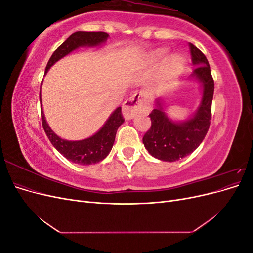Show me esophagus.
I'll return each mask as SVG.
<instances>
[{
    "label": "esophagus",
    "instance_id": "1",
    "mask_svg": "<svg viewBox=\"0 0 253 253\" xmlns=\"http://www.w3.org/2000/svg\"><path fill=\"white\" fill-rule=\"evenodd\" d=\"M149 102L150 100L147 93L144 90H140L125 101L122 106V114L126 119H132L136 114L147 111L149 109Z\"/></svg>",
    "mask_w": 253,
    "mask_h": 253
}]
</instances>
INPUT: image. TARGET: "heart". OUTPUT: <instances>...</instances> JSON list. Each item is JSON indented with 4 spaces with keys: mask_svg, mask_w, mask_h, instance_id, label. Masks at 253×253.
Wrapping results in <instances>:
<instances>
[{
    "mask_svg": "<svg viewBox=\"0 0 253 253\" xmlns=\"http://www.w3.org/2000/svg\"><path fill=\"white\" fill-rule=\"evenodd\" d=\"M166 56V50H158L155 52V58L157 59H160V58H164ZM183 64H185V60H183L182 57L180 56H174L171 58V61H170V65L172 66V68H174V70L178 71L180 70V68L183 67Z\"/></svg>",
    "mask_w": 253,
    "mask_h": 253,
    "instance_id": "1",
    "label": "heart"
}]
</instances>
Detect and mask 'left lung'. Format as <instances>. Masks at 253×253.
Masks as SVG:
<instances>
[{"label":"left lung","mask_w":253,"mask_h":253,"mask_svg":"<svg viewBox=\"0 0 253 253\" xmlns=\"http://www.w3.org/2000/svg\"><path fill=\"white\" fill-rule=\"evenodd\" d=\"M191 58L195 66L191 77L202 84L203 97L192 117L182 122H174L167 116L160 101L150 114L152 125L144 134L142 142L150 154L164 162H176L198 148L208 132L211 120V105L214 80L208 60L193 44H189Z\"/></svg>","instance_id":"8db88e82"}]
</instances>
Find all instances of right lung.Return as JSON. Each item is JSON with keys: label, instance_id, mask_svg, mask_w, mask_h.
I'll return each instance as SVG.
<instances>
[{"label": "right lung", "instance_id": "1", "mask_svg": "<svg viewBox=\"0 0 253 253\" xmlns=\"http://www.w3.org/2000/svg\"><path fill=\"white\" fill-rule=\"evenodd\" d=\"M109 34L104 32H76L72 34L67 39L53 51L48 63L45 68V74L49 68L55 64L61 58L65 57L73 50L79 48L80 46H97L104 43L108 39ZM41 102V93H40ZM41 119L42 126L45 133H46L49 141L65 158L71 162L88 166L101 162L111 152L115 141V137L118 127L124 124V116L121 114V108L115 110L109 119L106 120L104 126L99 131L88 137L86 139L78 141H70L60 138L47 125L43 110L41 108Z\"/></svg>", "mask_w": 253, "mask_h": 253}]
</instances>
